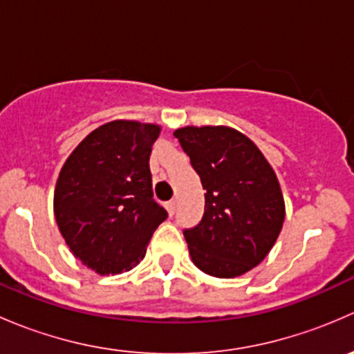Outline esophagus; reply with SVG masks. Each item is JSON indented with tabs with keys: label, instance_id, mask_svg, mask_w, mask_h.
<instances>
[{
	"label": "esophagus",
	"instance_id": "1",
	"mask_svg": "<svg viewBox=\"0 0 354 354\" xmlns=\"http://www.w3.org/2000/svg\"><path fill=\"white\" fill-rule=\"evenodd\" d=\"M166 209L167 212H169V216H173L174 210H176V200H169V202H166Z\"/></svg>",
	"mask_w": 354,
	"mask_h": 354
}]
</instances>
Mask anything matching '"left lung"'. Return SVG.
Listing matches in <instances>:
<instances>
[{"mask_svg": "<svg viewBox=\"0 0 354 354\" xmlns=\"http://www.w3.org/2000/svg\"><path fill=\"white\" fill-rule=\"evenodd\" d=\"M174 137L207 190L202 221L183 231L192 260L223 279L248 272L283 230L286 209L272 166L234 128L185 127Z\"/></svg>", "mask_w": 354, "mask_h": 354, "instance_id": "obj_1", "label": "left lung"}]
</instances>
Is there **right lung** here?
I'll return each mask as SVG.
<instances>
[{
    "label": "right lung",
    "instance_id": "right-lung-1",
    "mask_svg": "<svg viewBox=\"0 0 354 354\" xmlns=\"http://www.w3.org/2000/svg\"><path fill=\"white\" fill-rule=\"evenodd\" d=\"M159 124L114 120L77 145L59 171L55 217L71 253L101 276L137 266L167 217L149 167Z\"/></svg>",
    "mask_w": 354,
    "mask_h": 354
}]
</instances>
